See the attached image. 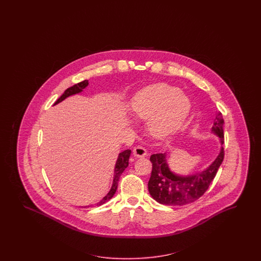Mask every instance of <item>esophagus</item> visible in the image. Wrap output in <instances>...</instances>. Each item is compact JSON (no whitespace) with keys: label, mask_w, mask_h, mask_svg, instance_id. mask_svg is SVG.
<instances>
[{"label":"esophagus","mask_w":261,"mask_h":261,"mask_svg":"<svg viewBox=\"0 0 261 261\" xmlns=\"http://www.w3.org/2000/svg\"><path fill=\"white\" fill-rule=\"evenodd\" d=\"M133 155L135 157H138V158H142V157H145L147 155V151L142 147V146H136L134 149H133Z\"/></svg>","instance_id":"34e87169"}]
</instances>
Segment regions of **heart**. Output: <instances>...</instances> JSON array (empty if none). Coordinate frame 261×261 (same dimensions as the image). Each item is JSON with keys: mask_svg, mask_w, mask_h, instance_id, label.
Returning a JSON list of instances; mask_svg holds the SVG:
<instances>
[{"mask_svg": "<svg viewBox=\"0 0 261 261\" xmlns=\"http://www.w3.org/2000/svg\"><path fill=\"white\" fill-rule=\"evenodd\" d=\"M135 119H147V130L155 138H166L177 132L190 115L189 96L177 87L156 83L142 88L131 99Z\"/></svg>", "mask_w": 261, "mask_h": 261, "instance_id": "heart-1", "label": "heart"}]
</instances>
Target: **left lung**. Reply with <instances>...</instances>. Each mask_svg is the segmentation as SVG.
<instances>
[{
    "mask_svg": "<svg viewBox=\"0 0 261 261\" xmlns=\"http://www.w3.org/2000/svg\"><path fill=\"white\" fill-rule=\"evenodd\" d=\"M223 124L222 114L217 113L212 133L218 137L221 148L214 162L200 172L175 173L168 166L166 152L151 155L152 172L148 182L151 197L163 205H184L195 202L205 193L224 160Z\"/></svg>",
    "mask_w": 261,
    "mask_h": 261,
    "instance_id": "8db88e82",
    "label": "left lung"
}]
</instances>
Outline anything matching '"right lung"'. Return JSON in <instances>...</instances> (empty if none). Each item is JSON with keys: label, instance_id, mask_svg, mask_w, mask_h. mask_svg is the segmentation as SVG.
I'll return each mask as SVG.
<instances>
[{"label": "right lung", "instance_id": "right-lung-1", "mask_svg": "<svg viewBox=\"0 0 261 261\" xmlns=\"http://www.w3.org/2000/svg\"><path fill=\"white\" fill-rule=\"evenodd\" d=\"M89 85V82L88 80H84L82 82H79L77 84L71 86V87L68 88L65 92L63 93V95H61L54 105H56L61 101H63L64 99H66L67 97L71 96L72 95H76L81 93L85 88L87 87ZM130 154H131V150L130 149H126V150L122 151L120 152L118 156V160L116 162V165H115V169H114V179H113V184H112V187H111V190H109V192L104 196V197L98 202L96 203L95 205H101L106 203L107 201H109L111 198L114 196V194L116 193V190L118 189V184H119V177L120 175L122 174V172L125 170L129 163V157H130Z\"/></svg>", "mask_w": 261, "mask_h": 261}]
</instances>
